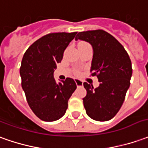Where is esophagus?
<instances>
[{"instance_id":"1","label":"esophagus","mask_w":148,"mask_h":148,"mask_svg":"<svg viewBox=\"0 0 148 148\" xmlns=\"http://www.w3.org/2000/svg\"><path fill=\"white\" fill-rule=\"evenodd\" d=\"M75 82H76L77 87H80V86H83V81L82 80H79V79H75Z\"/></svg>"}]
</instances>
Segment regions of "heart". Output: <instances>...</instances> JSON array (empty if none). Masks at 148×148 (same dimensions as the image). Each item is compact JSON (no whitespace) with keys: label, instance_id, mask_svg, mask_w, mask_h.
Listing matches in <instances>:
<instances>
[{"label":"heart","instance_id":"heart-1","mask_svg":"<svg viewBox=\"0 0 148 148\" xmlns=\"http://www.w3.org/2000/svg\"><path fill=\"white\" fill-rule=\"evenodd\" d=\"M84 45H88V43H86V42H80V43H79L78 47H79V46H84ZM76 74H78V73H79V72H76Z\"/></svg>","mask_w":148,"mask_h":148}]
</instances>
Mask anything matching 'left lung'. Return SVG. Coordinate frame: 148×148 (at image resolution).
Masks as SVG:
<instances>
[{"label":"left lung","instance_id":"obj_1","mask_svg":"<svg viewBox=\"0 0 148 148\" xmlns=\"http://www.w3.org/2000/svg\"><path fill=\"white\" fill-rule=\"evenodd\" d=\"M89 42L93 49L90 72L98 78L100 85L93 88L84 83L87 94L83 103L92 119L106 122L119 112L130 87L131 61L123 46L110 34L102 29L79 32L76 40Z\"/></svg>","mask_w":148,"mask_h":148}]
</instances>
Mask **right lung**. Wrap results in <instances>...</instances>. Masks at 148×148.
<instances>
[{"instance_id": "1", "label": "right lung", "mask_w": 148, "mask_h": 148, "mask_svg": "<svg viewBox=\"0 0 148 148\" xmlns=\"http://www.w3.org/2000/svg\"><path fill=\"white\" fill-rule=\"evenodd\" d=\"M76 33L46 34L30 45L22 58L21 87L34 114L45 122L56 121L64 116L68 100L76 90L73 79L56 83L53 73Z\"/></svg>"}]
</instances>
